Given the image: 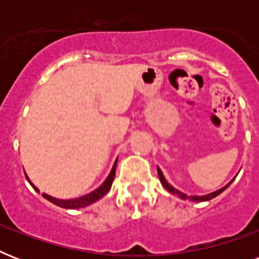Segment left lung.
Wrapping results in <instances>:
<instances>
[{"label": "left lung", "instance_id": "1", "mask_svg": "<svg viewBox=\"0 0 259 259\" xmlns=\"http://www.w3.org/2000/svg\"><path fill=\"white\" fill-rule=\"evenodd\" d=\"M157 173H158V179H160V181H161V184L164 185V187H165V188L168 189V191H169L170 193H173V195H177V196L181 197V199H191V200H193V201H207V200H211V199H213V197H217L218 195H221V193L223 192V191H225V189L227 188V187H229L230 184H231V183H230V184H227V185H226V187H223V188L218 189V191H215V192H212V193H208V195H204V196H187V195H184V193H181L180 191H177V189L173 188L172 185L166 183L165 177L162 176V172H161V170H160V168H157Z\"/></svg>", "mask_w": 259, "mask_h": 259}]
</instances>
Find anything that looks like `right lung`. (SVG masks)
<instances>
[{
  "mask_svg": "<svg viewBox=\"0 0 259 259\" xmlns=\"http://www.w3.org/2000/svg\"><path fill=\"white\" fill-rule=\"evenodd\" d=\"M115 166H117V161L114 162L113 169H111L110 175L105 180V183H103V184H102L99 188H97L91 193H87V195H84V196L78 197V199H70V200H62V199H56V197L50 196V195H47V193H42V196L46 197L47 200H50L51 203H54V204L59 205V207H62V208H67V209L83 208V207H86V205L93 204L94 201L99 200L101 197H103L106 193L109 192L110 188H111V184H113L114 176H115ZM26 179H28V176H26ZM28 181H29V179H28ZM30 185H32V187H33V188L38 192V189L36 188V187H34L32 183H30Z\"/></svg>",
  "mask_w": 259,
  "mask_h": 259,
  "instance_id": "1",
  "label": "right lung"
}]
</instances>
